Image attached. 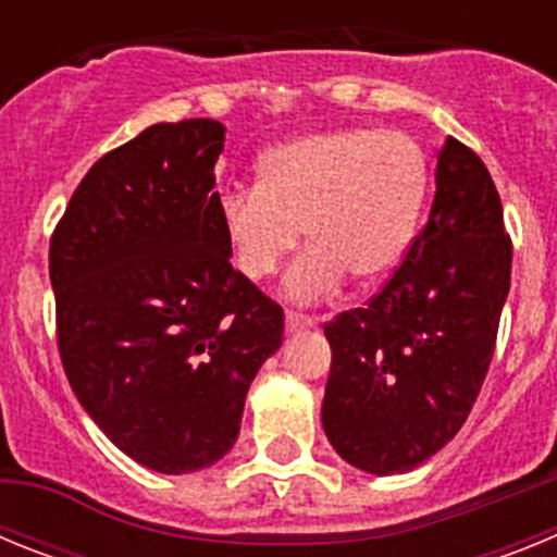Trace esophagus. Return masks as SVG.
Here are the masks:
<instances>
[{"instance_id":"obj_1","label":"esophagus","mask_w":557,"mask_h":557,"mask_svg":"<svg viewBox=\"0 0 557 557\" xmlns=\"http://www.w3.org/2000/svg\"><path fill=\"white\" fill-rule=\"evenodd\" d=\"M284 323H287V332H298V329L318 326V318H312V314H304V312H293V309H289L287 318H284Z\"/></svg>"}]
</instances>
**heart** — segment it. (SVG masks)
Here are the masks:
<instances>
[{"mask_svg":"<svg viewBox=\"0 0 557 557\" xmlns=\"http://www.w3.org/2000/svg\"><path fill=\"white\" fill-rule=\"evenodd\" d=\"M430 195V156L410 133L337 127L270 147L259 184L220 198V223L236 268L268 278L298 248L287 293L314 301L354 273L376 284L405 262Z\"/></svg>","mask_w":557,"mask_h":557,"instance_id":"heart-1","label":"heart"}]
</instances>
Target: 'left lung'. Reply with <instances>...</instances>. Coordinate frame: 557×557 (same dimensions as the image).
Listing matches in <instances>:
<instances>
[{"label":"left lung","mask_w":557,"mask_h":557,"mask_svg":"<svg viewBox=\"0 0 557 557\" xmlns=\"http://www.w3.org/2000/svg\"><path fill=\"white\" fill-rule=\"evenodd\" d=\"M513 245L491 172L446 139L430 220L366 307L323 323V430L368 474H405L457 435L494 357Z\"/></svg>","instance_id":"1"}]
</instances>
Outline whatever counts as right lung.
<instances>
[{"label": "right lung", "instance_id": "obj_1", "mask_svg": "<svg viewBox=\"0 0 557 557\" xmlns=\"http://www.w3.org/2000/svg\"><path fill=\"white\" fill-rule=\"evenodd\" d=\"M225 127L161 122L106 152L49 239L58 351L127 457L186 474L231 451L282 307L231 268L214 164Z\"/></svg>", "mask_w": 557, "mask_h": 557}]
</instances>
